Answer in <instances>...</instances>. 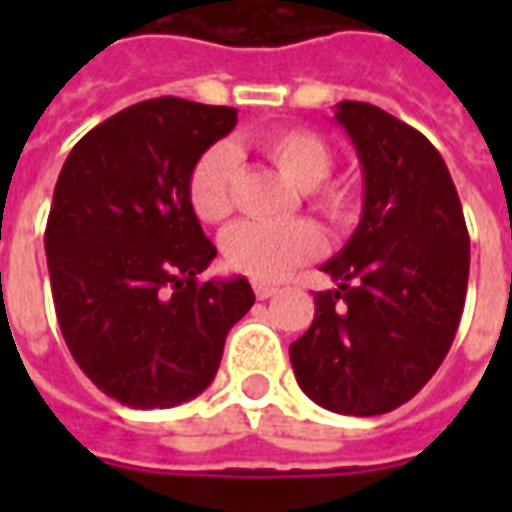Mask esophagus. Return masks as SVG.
<instances>
[{
	"instance_id": "1",
	"label": "esophagus",
	"mask_w": 512,
	"mask_h": 512,
	"mask_svg": "<svg viewBox=\"0 0 512 512\" xmlns=\"http://www.w3.org/2000/svg\"><path fill=\"white\" fill-rule=\"evenodd\" d=\"M252 288H255L257 299H271V296H274V293L279 290L277 285H268V282H255Z\"/></svg>"
}]
</instances>
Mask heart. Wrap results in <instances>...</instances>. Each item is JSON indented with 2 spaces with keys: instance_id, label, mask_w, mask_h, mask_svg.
<instances>
[{
  "instance_id": "obj_1",
  "label": "heart",
  "mask_w": 512,
  "mask_h": 512,
  "mask_svg": "<svg viewBox=\"0 0 512 512\" xmlns=\"http://www.w3.org/2000/svg\"><path fill=\"white\" fill-rule=\"evenodd\" d=\"M255 145L268 161L277 164L285 178L307 189L312 205L332 222H345L354 216V191L340 183H323L332 172V150L321 136L307 128H274L257 136ZM235 172L238 158L230 145L208 147L194 161L189 175V202L200 222L216 224L230 213ZM222 249L233 271L257 282H274L321 255L323 235L315 224L304 219L282 224L238 222L224 233Z\"/></svg>"
}]
</instances>
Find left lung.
I'll use <instances>...</instances> for the list:
<instances>
[{"instance_id":"left-lung-1","label":"left lung","mask_w":512,"mask_h":512,"mask_svg":"<svg viewBox=\"0 0 512 512\" xmlns=\"http://www.w3.org/2000/svg\"><path fill=\"white\" fill-rule=\"evenodd\" d=\"M365 175L362 222L321 271L315 318L290 345L318 406L376 417L428 384L450 351L469 282V233L450 169L417 128L362 101L337 104Z\"/></svg>"}]
</instances>
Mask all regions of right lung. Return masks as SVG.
<instances>
[{
	"mask_svg": "<svg viewBox=\"0 0 512 512\" xmlns=\"http://www.w3.org/2000/svg\"><path fill=\"white\" fill-rule=\"evenodd\" d=\"M235 120L233 106L164 95L95 126L62 164L46 222L54 310L84 376L128 408L200 395L255 304L244 277L197 279L216 246L189 175Z\"/></svg>",
	"mask_w": 512,
	"mask_h": 512,
	"instance_id": "1",
	"label": "right lung"
}]
</instances>
